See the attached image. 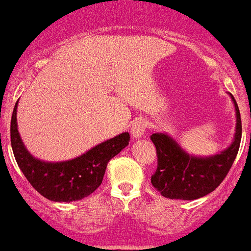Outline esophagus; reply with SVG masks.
<instances>
[{"instance_id": "obj_1", "label": "esophagus", "mask_w": 251, "mask_h": 251, "mask_svg": "<svg viewBox=\"0 0 251 251\" xmlns=\"http://www.w3.org/2000/svg\"><path fill=\"white\" fill-rule=\"evenodd\" d=\"M148 127V122L144 118H137L136 121H133L131 124V137L137 140V138H141L145 134V130Z\"/></svg>"}]
</instances>
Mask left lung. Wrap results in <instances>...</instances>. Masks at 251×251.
I'll use <instances>...</instances> for the list:
<instances>
[{"label": "left lung", "mask_w": 251, "mask_h": 251, "mask_svg": "<svg viewBox=\"0 0 251 251\" xmlns=\"http://www.w3.org/2000/svg\"><path fill=\"white\" fill-rule=\"evenodd\" d=\"M235 109V133L228 147L211 156H192L167 133H153L151 140L157 152V169L152 185L164 198L195 200L212 192L221 184L237 157L242 122L235 99L230 94Z\"/></svg>", "instance_id": "left-lung-1"}]
</instances>
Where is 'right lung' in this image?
Segmentation results:
<instances>
[{
	"label": "right lung",
	"mask_w": 251,
	"mask_h": 251,
	"mask_svg": "<svg viewBox=\"0 0 251 251\" xmlns=\"http://www.w3.org/2000/svg\"><path fill=\"white\" fill-rule=\"evenodd\" d=\"M19 103V100H17ZM17 103L10 122V142L16 161L32 187L52 201H74L87 198L103 180L111 158L129 145V133H121L71 160L44 161L32 156L17 129Z\"/></svg>",
	"instance_id": "add662e5"
}]
</instances>
